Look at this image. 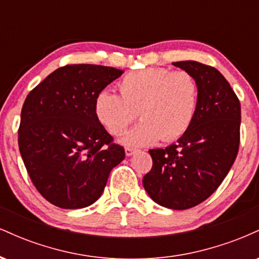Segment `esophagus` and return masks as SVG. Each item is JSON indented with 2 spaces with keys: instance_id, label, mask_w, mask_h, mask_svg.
Masks as SVG:
<instances>
[{
  "instance_id": "esophagus-1",
  "label": "esophagus",
  "mask_w": 259,
  "mask_h": 259,
  "mask_svg": "<svg viewBox=\"0 0 259 259\" xmlns=\"http://www.w3.org/2000/svg\"><path fill=\"white\" fill-rule=\"evenodd\" d=\"M135 152H136V150H135V148H130V147H126V148H125V154H126L127 157L133 156V154L135 153Z\"/></svg>"
}]
</instances>
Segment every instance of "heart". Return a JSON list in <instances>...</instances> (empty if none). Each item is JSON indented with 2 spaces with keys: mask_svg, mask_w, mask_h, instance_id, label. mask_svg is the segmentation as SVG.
I'll return each instance as SVG.
<instances>
[{
  "mask_svg": "<svg viewBox=\"0 0 259 259\" xmlns=\"http://www.w3.org/2000/svg\"><path fill=\"white\" fill-rule=\"evenodd\" d=\"M120 96L103 90L95 101V112L103 126L120 135L135 120L142 121L120 140L125 146L140 147L183 136L194 121L198 86L186 72L147 68L127 73L119 82Z\"/></svg>",
  "mask_w": 259,
  "mask_h": 259,
  "instance_id": "heart-1",
  "label": "heart"
}]
</instances>
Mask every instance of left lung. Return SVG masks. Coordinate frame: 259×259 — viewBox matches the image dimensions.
I'll return each mask as SVG.
<instances>
[{
	"instance_id": "8db88e82",
	"label": "left lung",
	"mask_w": 259,
	"mask_h": 259,
	"mask_svg": "<svg viewBox=\"0 0 259 259\" xmlns=\"http://www.w3.org/2000/svg\"><path fill=\"white\" fill-rule=\"evenodd\" d=\"M173 65L194 76L198 103L191 126L165 148L150 150L152 169L142 179L156 203L183 210L200 204L218 189L237 156L241 107L219 70L196 61Z\"/></svg>"
}]
</instances>
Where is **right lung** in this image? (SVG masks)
<instances>
[{"label": "right lung", "instance_id": "add662e5", "mask_svg": "<svg viewBox=\"0 0 259 259\" xmlns=\"http://www.w3.org/2000/svg\"><path fill=\"white\" fill-rule=\"evenodd\" d=\"M124 70L96 64L58 68L26 96L18 144L29 177L52 204L78 209L102 195L125 157L95 112V101Z\"/></svg>", "mask_w": 259, "mask_h": 259}]
</instances>
